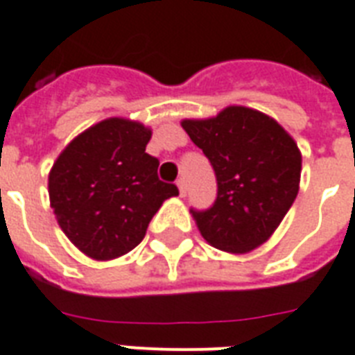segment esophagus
Instances as JSON below:
<instances>
[{
	"mask_svg": "<svg viewBox=\"0 0 355 355\" xmlns=\"http://www.w3.org/2000/svg\"><path fill=\"white\" fill-rule=\"evenodd\" d=\"M177 186H178V191H180V196H186V180L184 178H178L177 180Z\"/></svg>",
	"mask_w": 355,
	"mask_h": 355,
	"instance_id": "esophagus-1",
	"label": "esophagus"
}]
</instances>
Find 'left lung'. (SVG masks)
<instances>
[{
    "label": "left lung",
    "instance_id": "1",
    "mask_svg": "<svg viewBox=\"0 0 355 355\" xmlns=\"http://www.w3.org/2000/svg\"><path fill=\"white\" fill-rule=\"evenodd\" d=\"M182 128L212 164L218 196L193 210L202 238L227 253H248L274 234L300 189L302 154L281 124L264 113L229 105Z\"/></svg>",
    "mask_w": 355,
    "mask_h": 355
}]
</instances>
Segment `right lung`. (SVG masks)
Instances as JSON below:
<instances>
[{
	"mask_svg": "<svg viewBox=\"0 0 355 355\" xmlns=\"http://www.w3.org/2000/svg\"><path fill=\"white\" fill-rule=\"evenodd\" d=\"M153 132L112 117L67 145L48 177L59 227L94 261H112L141 242L162 202L178 196L158 178V158L145 153Z\"/></svg>",
	"mask_w": 355,
	"mask_h": 355,
	"instance_id": "obj_1",
	"label": "right lung"
}]
</instances>
